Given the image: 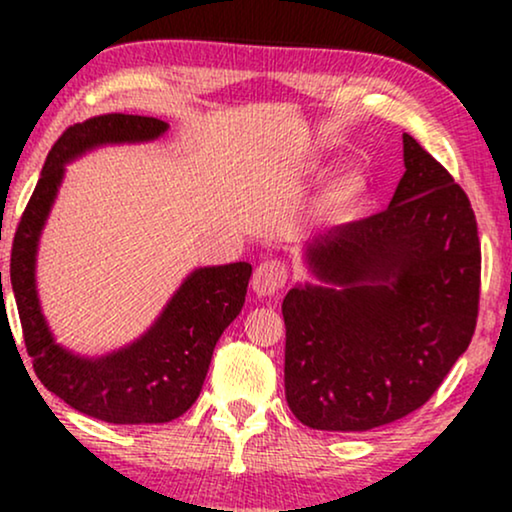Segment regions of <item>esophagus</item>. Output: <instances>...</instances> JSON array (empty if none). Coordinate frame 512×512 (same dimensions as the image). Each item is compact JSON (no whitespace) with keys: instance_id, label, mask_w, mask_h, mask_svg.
Listing matches in <instances>:
<instances>
[{"instance_id":"obj_1","label":"esophagus","mask_w":512,"mask_h":512,"mask_svg":"<svg viewBox=\"0 0 512 512\" xmlns=\"http://www.w3.org/2000/svg\"><path fill=\"white\" fill-rule=\"evenodd\" d=\"M289 270L282 261H263L254 272V291L256 296H275L279 289H284Z\"/></svg>"}]
</instances>
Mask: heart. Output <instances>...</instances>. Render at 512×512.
Masks as SVG:
<instances>
[{"label": "heart", "instance_id": "b5f03b06", "mask_svg": "<svg viewBox=\"0 0 512 512\" xmlns=\"http://www.w3.org/2000/svg\"><path fill=\"white\" fill-rule=\"evenodd\" d=\"M359 181H356L354 177H345L338 184V191H335V198H338L340 202H349L354 198L356 193H359Z\"/></svg>", "mask_w": 512, "mask_h": 512}]
</instances>
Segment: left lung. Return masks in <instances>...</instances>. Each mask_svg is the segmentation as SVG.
I'll return each mask as SVG.
<instances>
[{
	"label": "left lung",
	"instance_id": "obj_1",
	"mask_svg": "<svg viewBox=\"0 0 512 512\" xmlns=\"http://www.w3.org/2000/svg\"><path fill=\"white\" fill-rule=\"evenodd\" d=\"M405 172L380 214L305 244L321 284L282 303L284 389L319 431H368L422 408L478 321L480 240L468 195L403 135Z\"/></svg>",
	"mask_w": 512,
	"mask_h": 512
}]
</instances>
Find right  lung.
<instances>
[{"mask_svg":"<svg viewBox=\"0 0 512 512\" xmlns=\"http://www.w3.org/2000/svg\"><path fill=\"white\" fill-rule=\"evenodd\" d=\"M167 128L160 118L130 114H104L69 125L48 153L13 237L11 286L34 373L74 410L109 424H165L191 408L216 342L242 312L251 277V265L242 261L193 270L156 324L107 356L88 359L53 340L39 307L34 263L65 165L102 144L151 142Z\"/></svg>","mask_w":512,"mask_h":512,"instance_id":"right-lung-1","label":"right lung"}]
</instances>
